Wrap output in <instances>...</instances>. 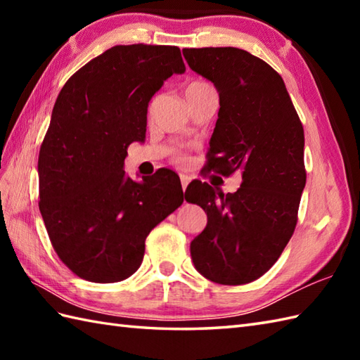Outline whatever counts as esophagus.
Listing matches in <instances>:
<instances>
[{
	"label": "esophagus",
	"instance_id": "obj_1",
	"mask_svg": "<svg viewBox=\"0 0 360 360\" xmlns=\"http://www.w3.org/2000/svg\"><path fill=\"white\" fill-rule=\"evenodd\" d=\"M188 182H190L188 176L181 174V184H182V190H184V192H186V188H187V186H188Z\"/></svg>",
	"mask_w": 360,
	"mask_h": 360
}]
</instances>
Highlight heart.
<instances>
[{"instance_id":"heart-1","label":"heart","mask_w":360,"mask_h":360,"mask_svg":"<svg viewBox=\"0 0 360 360\" xmlns=\"http://www.w3.org/2000/svg\"><path fill=\"white\" fill-rule=\"evenodd\" d=\"M204 93H217V91L209 82L204 80H195L187 86V97H195Z\"/></svg>"}]
</instances>
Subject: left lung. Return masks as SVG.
I'll list each match as a JSON object with an SVG mask.
<instances>
[{"label":"left lung","instance_id":"1","mask_svg":"<svg viewBox=\"0 0 360 360\" xmlns=\"http://www.w3.org/2000/svg\"><path fill=\"white\" fill-rule=\"evenodd\" d=\"M182 52L219 94L205 172L243 176L235 193L201 181L190 190L188 200L201 193L193 204L207 213L190 254L205 278L246 285L271 269L295 231L307 184L303 125L281 75L264 60L236 48Z\"/></svg>","mask_w":360,"mask_h":360}]
</instances>
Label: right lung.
Wrapping results in <instances>:
<instances>
[{
    "mask_svg": "<svg viewBox=\"0 0 360 360\" xmlns=\"http://www.w3.org/2000/svg\"><path fill=\"white\" fill-rule=\"evenodd\" d=\"M184 71L178 46L119 44L60 91L38 156V207L53 250L77 277L128 278L148 233L184 202L172 170L142 182L124 170L129 143L145 139L151 97Z\"/></svg>",
    "mask_w": 360,
    "mask_h": 360,
    "instance_id": "obj_1",
    "label": "right lung"
}]
</instances>
